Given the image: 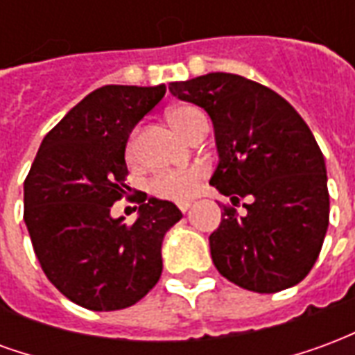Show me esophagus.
<instances>
[{"mask_svg": "<svg viewBox=\"0 0 355 355\" xmlns=\"http://www.w3.org/2000/svg\"><path fill=\"white\" fill-rule=\"evenodd\" d=\"M190 207H192V203H190V201H180V203H178V209H180L182 213H186Z\"/></svg>", "mask_w": 355, "mask_h": 355, "instance_id": "esophagus-1", "label": "esophagus"}]
</instances>
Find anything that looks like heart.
<instances>
[{
    "label": "heart",
    "instance_id": "1",
    "mask_svg": "<svg viewBox=\"0 0 355 355\" xmlns=\"http://www.w3.org/2000/svg\"><path fill=\"white\" fill-rule=\"evenodd\" d=\"M198 117H201L200 112L196 108H190V106H178V108H173L167 114L171 127L180 137H184V139L190 137L193 123L198 121ZM127 152H129V155L132 154V140L129 142V146H127ZM203 175H205V171L201 169V167L175 171V173H163L159 177H155L148 188H150V192L154 193V196L163 198V200L186 201L198 193Z\"/></svg>",
    "mask_w": 355,
    "mask_h": 355
}]
</instances>
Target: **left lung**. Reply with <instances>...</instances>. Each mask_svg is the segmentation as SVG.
Returning a JSON list of instances; mask_svg holds the SVG:
<instances>
[{"instance_id": "left-lung-1", "label": "left lung", "mask_w": 355, "mask_h": 355, "mask_svg": "<svg viewBox=\"0 0 355 355\" xmlns=\"http://www.w3.org/2000/svg\"><path fill=\"white\" fill-rule=\"evenodd\" d=\"M173 96L209 114L218 165L211 184L243 216L224 207L209 236L216 270L239 287L277 293L304 279L329 226L327 169L310 127L283 96L236 73L169 83Z\"/></svg>"}]
</instances>
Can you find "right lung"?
Returning a JSON list of instances; mask_svg holds the SVG:
<instances>
[{"label": "right lung", "instance_id": "add662e5", "mask_svg": "<svg viewBox=\"0 0 355 355\" xmlns=\"http://www.w3.org/2000/svg\"><path fill=\"white\" fill-rule=\"evenodd\" d=\"M165 91L162 83L89 93L45 135L24 180V223L35 257L49 282L87 310L139 302L162 275L165 234L182 218L175 203L146 193L132 226L110 213L129 190V135Z\"/></svg>", "mask_w": 355, "mask_h": 355}]
</instances>
